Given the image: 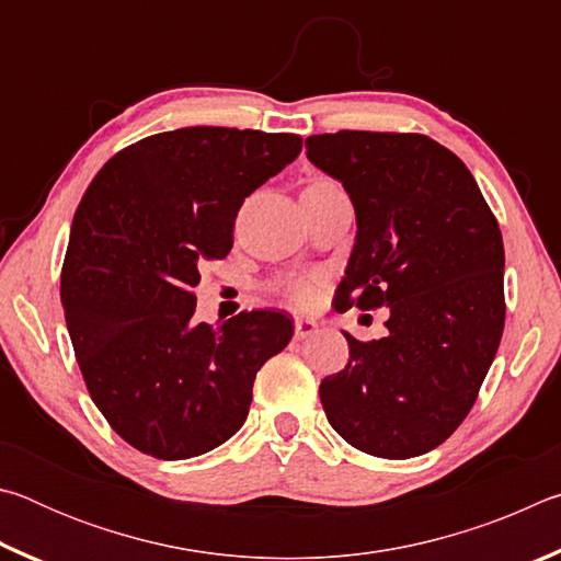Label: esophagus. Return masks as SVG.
I'll return each mask as SVG.
<instances>
[{
	"label": "esophagus",
	"mask_w": 561,
	"mask_h": 561,
	"mask_svg": "<svg viewBox=\"0 0 561 561\" xmlns=\"http://www.w3.org/2000/svg\"><path fill=\"white\" fill-rule=\"evenodd\" d=\"M317 331H319L317 321H311V319H297V321H294V336H297L299 341L314 336Z\"/></svg>",
	"instance_id": "34e87169"
}]
</instances>
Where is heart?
Wrapping results in <instances>:
<instances>
[{"instance_id": "1", "label": "heart", "mask_w": 561, "mask_h": 561, "mask_svg": "<svg viewBox=\"0 0 561 561\" xmlns=\"http://www.w3.org/2000/svg\"><path fill=\"white\" fill-rule=\"evenodd\" d=\"M321 289V274H294V277L284 279L282 291L294 307L307 309L317 301Z\"/></svg>"}]
</instances>
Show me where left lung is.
<instances>
[{"label":"left lung","mask_w":561,"mask_h":561,"mask_svg":"<svg viewBox=\"0 0 561 561\" xmlns=\"http://www.w3.org/2000/svg\"><path fill=\"white\" fill-rule=\"evenodd\" d=\"M356 210L336 309L388 307L386 336L351 334L344 371L319 386L331 428L376 458L438 448L465 421L505 329V247L462 160L421 133L307 138Z\"/></svg>","instance_id":"1"}]
</instances>
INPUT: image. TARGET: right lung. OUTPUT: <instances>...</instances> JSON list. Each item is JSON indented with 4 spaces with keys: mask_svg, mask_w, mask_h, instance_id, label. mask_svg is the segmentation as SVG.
<instances>
[{
    "mask_svg": "<svg viewBox=\"0 0 561 561\" xmlns=\"http://www.w3.org/2000/svg\"><path fill=\"white\" fill-rule=\"evenodd\" d=\"M299 150L294 133L193 126L123 148L91 180L61 304L93 403L136 450L185 460L232 438L254 376L291 341L279 311L197 324L193 287L232 250L244 197Z\"/></svg>",
    "mask_w": 561,
    "mask_h": 561,
    "instance_id": "obj_1",
    "label": "right lung"
}]
</instances>
